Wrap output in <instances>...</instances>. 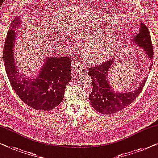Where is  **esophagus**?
<instances>
[{"label": "esophagus", "mask_w": 158, "mask_h": 158, "mask_svg": "<svg viewBox=\"0 0 158 158\" xmlns=\"http://www.w3.org/2000/svg\"><path fill=\"white\" fill-rule=\"evenodd\" d=\"M72 69L75 74H81L84 72V64L79 62H75L72 63Z\"/></svg>", "instance_id": "obj_1"}]
</instances>
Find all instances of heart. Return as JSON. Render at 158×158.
<instances>
[{"instance_id":"heart-1","label":"heart","mask_w":158,"mask_h":158,"mask_svg":"<svg viewBox=\"0 0 158 158\" xmlns=\"http://www.w3.org/2000/svg\"><path fill=\"white\" fill-rule=\"evenodd\" d=\"M76 35L80 37H84L89 35L86 31L77 30L75 32ZM114 48V42L110 37H106L101 39L94 40L86 44L87 55L94 62H102L105 60Z\"/></svg>"}]
</instances>
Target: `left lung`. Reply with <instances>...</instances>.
<instances>
[{"label":"left lung","instance_id":"obj_1","mask_svg":"<svg viewBox=\"0 0 158 158\" xmlns=\"http://www.w3.org/2000/svg\"><path fill=\"white\" fill-rule=\"evenodd\" d=\"M140 26L138 34L132 39V42L145 49V54L151 61L150 70L154 55L151 37L148 28L144 23H141ZM114 59H113L89 69V74L92 79L93 85L92 91L89 94V100L94 109L101 114H114L130 105L139 95L147 80V77H145L139 87L131 92L120 93L115 91L108 80V72L114 64Z\"/></svg>","mask_w":158,"mask_h":158}]
</instances>
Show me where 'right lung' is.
<instances>
[{
	"mask_svg": "<svg viewBox=\"0 0 158 158\" xmlns=\"http://www.w3.org/2000/svg\"><path fill=\"white\" fill-rule=\"evenodd\" d=\"M19 19L14 18L4 44L3 61L8 79L19 98L27 106L35 110H52L64 98L66 85L72 79V60L69 56L47 57L36 77H23L15 66L13 56L15 43L13 28L20 24Z\"/></svg>",
	"mask_w": 158,
	"mask_h": 158,
	"instance_id": "add662e5",
	"label": "right lung"
}]
</instances>
